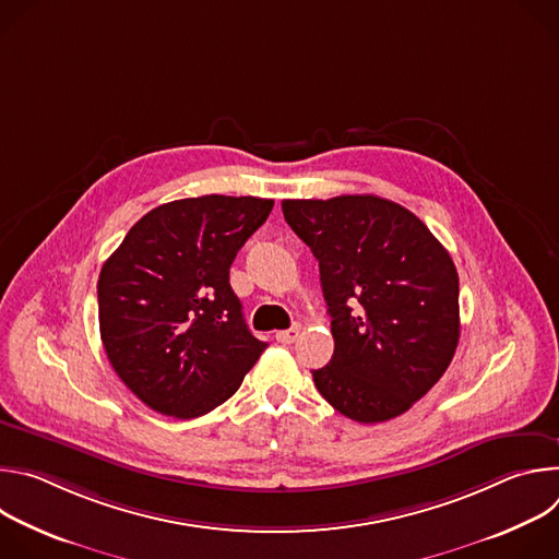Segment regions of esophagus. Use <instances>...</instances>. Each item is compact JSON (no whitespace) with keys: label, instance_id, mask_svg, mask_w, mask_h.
I'll return each instance as SVG.
<instances>
[{"label":"esophagus","instance_id":"obj_1","mask_svg":"<svg viewBox=\"0 0 559 559\" xmlns=\"http://www.w3.org/2000/svg\"><path fill=\"white\" fill-rule=\"evenodd\" d=\"M300 334V328H289V330H281L276 332V341L283 343V345H292Z\"/></svg>","mask_w":559,"mask_h":559}]
</instances>
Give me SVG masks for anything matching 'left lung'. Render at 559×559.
<instances>
[{"instance_id": "left-lung-1", "label": "left lung", "mask_w": 559, "mask_h": 559, "mask_svg": "<svg viewBox=\"0 0 559 559\" xmlns=\"http://www.w3.org/2000/svg\"><path fill=\"white\" fill-rule=\"evenodd\" d=\"M311 250L332 316L334 356L316 389L343 416L384 423L442 378L460 338L457 272L429 227L373 194L283 201Z\"/></svg>"}]
</instances>
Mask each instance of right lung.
<instances>
[{
    "instance_id": "obj_1",
    "label": "right lung",
    "mask_w": 559,
    "mask_h": 559,
    "mask_svg": "<svg viewBox=\"0 0 559 559\" xmlns=\"http://www.w3.org/2000/svg\"><path fill=\"white\" fill-rule=\"evenodd\" d=\"M272 207V199L223 194L164 203L104 263L102 343L150 409L181 420L210 414L267 347L246 325L229 265Z\"/></svg>"
}]
</instances>
